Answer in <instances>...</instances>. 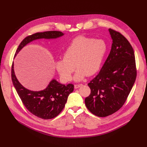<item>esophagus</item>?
<instances>
[{"instance_id":"34e87169","label":"esophagus","mask_w":147,"mask_h":147,"mask_svg":"<svg viewBox=\"0 0 147 147\" xmlns=\"http://www.w3.org/2000/svg\"><path fill=\"white\" fill-rule=\"evenodd\" d=\"M81 86H82V84H75V85H74V88H75V89H77V88L80 87Z\"/></svg>"}]
</instances>
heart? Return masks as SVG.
<instances>
[{
	"instance_id": "heart-1",
	"label": "heart",
	"mask_w": 147,
	"mask_h": 147,
	"mask_svg": "<svg viewBox=\"0 0 147 147\" xmlns=\"http://www.w3.org/2000/svg\"><path fill=\"white\" fill-rule=\"evenodd\" d=\"M107 51V45L101 39H95L83 35L73 39L64 51V57L56 63V69L66 81L72 80L75 67V81H82L92 76L100 70Z\"/></svg>"
}]
</instances>
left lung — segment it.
Instances as JSON below:
<instances>
[{
    "label": "left lung",
    "mask_w": 147,
    "mask_h": 147,
    "mask_svg": "<svg viewBox=\"0 0 147 147\" xmlns=\"http://www.w3.org/2000/svg\"><path fill=\"white\" fill-rule=\"evenodd\" d=\"M109 31L112 39L110 54L98 75L88 84L91 94L84 102L97 117H105L118 111L126 102L136 81L134 50L122 34Z\"/></svg>",
    "instance_id": "8db88e82"
}]
</instances>
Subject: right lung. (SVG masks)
Wrapping results in <instances>:
<instances>
[{
    "instance_id": "1",
    "label": "right lung",
    "mask_w": 147,
    "mask_h": 147,
    "mask_svg": "<svg viewBox=\"0 0 147 147\" xmlns=\"http://www.w3.org/2000/svg\"><path fill=\"white\" fill-rule=\"evenodd\" d=\"M64 35L60 31H47L37 32L26 37L21 42L15 53V57L21 49L28 43L38 39H56ZM12 82L23 104L35 116L45 119H51L57 116L64 109L67 97L73 92L72 84L67 85L53 79L43 90L34 91L24 87L18 80L14 70V64L11 67Z\"/></svg>"
}]
</instances>
